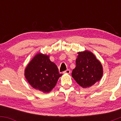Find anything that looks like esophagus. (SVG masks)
<instances>
[{"instance_id": "obj_1", "label": "esophagus", "mask_w": 121, "mask_h": 121, "mask_svg": "<svg viewBox=\"0 0 121 121\" xmlns=\"http://www.w3.org/2000/svg\"><path fill=\"white\" fill-rule=\"evenodd\" d=\"M70 70H69V69H67V70H65V71H64L63 72V73H66V74H69V73H70Z\"/></svg>"}]
</instances>
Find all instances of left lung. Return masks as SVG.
Wrapping results in <instances>:
<instances>
[{"label": "left lung", "mask_w": 121, "mask_h": 121, "mask_svg": "<svg viewBox=\"0 0 121 121\" xmlns=\"http://www.w3.org/2000/svg\"><path fill=\"white\" fill-rule=\"evenodd\" d=\"M78 54L76 66L72 73V77L81 87H89L102 78V64L90 51L79 52Z\"/></svg>", "instance_id": "8db88e82"}]
</instances>
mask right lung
Wrapping results in <instances>:
<instances>
[{
  "label": "right lung",
  "mask_w": 121,
  "mask_h": 121,
  "mask_svg": "<svg viewBox=\"0 0 121 121\" xmlns=\"http://www.w3.org/2000/svg\"><path fill=\"white\" fill-rule=\"evenodd\" d=\"M24 75L31 86L43 93H49L62 76L57 66L46 55L37 54L25 69Z\"/></svg>",
  "instance_id": "right-lung-1"
}]
</instances>
